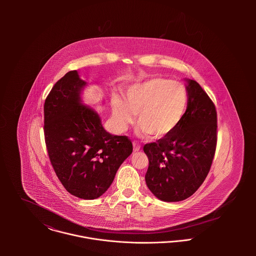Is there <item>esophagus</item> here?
Instances as JSON below:
<instances>
[{
    "instance_id": "obj_1",
    "label": "esophagus",
    "mask_w": 256,
    "mask_h": 256,
    "mask_svg": "<svg viewBox=\"0 0 256 256\" xmlns=\"http://www.w3.org/2000/svg\"><path fill=\"white\" fill-rule=\"evenodd\" d=\"M133 148H134V152H139L141 150V146L138 142H133Z\"/></svg>"
}]
</instances>
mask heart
Instances as JSON below:
<instances>
[{
	"label": "heart",
	"mask_w": 256,
	"mask_h": 256,
	"mask_svg": "<svg viewBox=\"0 0 256 256\" xmlns=\"http://www.w3.org/2000/svg\"><path fill=\"white\" fill-rule=\"evenodd\" d=\"M115 127L124 131L137 114L139 130L156 139L170 135L180 124L188 106V92L182 82L164 78H152L131 86L123 100L112 98Z\"/></svg>",
	"instance_id": "heart-1"
}]
</instances>
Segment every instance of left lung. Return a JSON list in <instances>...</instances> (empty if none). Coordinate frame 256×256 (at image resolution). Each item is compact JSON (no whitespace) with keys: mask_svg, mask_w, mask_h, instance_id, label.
<instances>
[{"mask_svg":"<svg viewBox=\"0 0 256 256\" xmlns=\"http://www.w3.org/2000/svg\"><path fill=\"white\" fill-rule=\"evenodd\" d=\"M187 80L188 106L178 127L144 146L148 158L146 186L160 200L190 197L208 176L217 146V111L201 86Z\"/></svg>","mask_w":256,"mask_h":256,"instance_id":"left-lung-1","label":"left lung"}]
</instances>
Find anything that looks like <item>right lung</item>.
<instances>
[{"instance_id": "add662e5", "label": "right lung", "mask_w": 256, "mask_h": 256, "mask_svg": "<svg viewBox=\"0 0 256 256\" xmlns=\"http://www.w3.org/2000/svg\"><path fill=\"white\" fill-rule=\"evenodd\" d=\"M86 82L70 71L52 88L44 104V138L59 180L74 196H102L121 164L132 154L127 136L104 130L98 114L82 104Z\"/></svg>"}]
</instances>
